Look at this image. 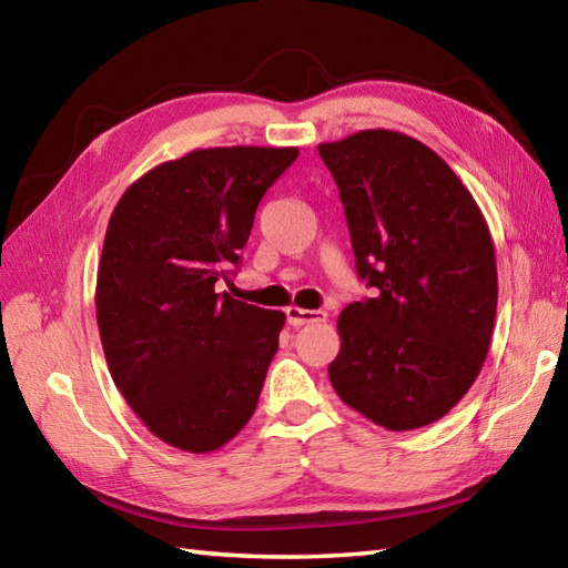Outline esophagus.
I'll list each match as a JSON object with an SVG mask.
<instances>
[{
  "label": "esophagus",
  "instance_id": "1",
  "mask_svg": "<svg viewBox=\"0 0 568 568\" xmlns=\"http://www.w3.org/2000/svg\"><path fill=\"white\" fill-rule=\"evenodd\" d=\"M285 315H287V324H293V327H303V324H310V322H327V312L303 310V307H295V305L287 307Z\"/></svg>",
  "mask_w": 568,
  "mask_h": 568
}]
</instances>
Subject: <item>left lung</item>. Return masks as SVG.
<instances>
[{
    "instance_id": "left-lung-1",
    "label": "left lung",
    "mask_w": 568,
    "mask_h": 568,
    "mask_svg": "<svg viewBox=\"0 0 568 568\" xmlns=\"http://www.w3.org/2000/svg\"><path fill=\"white\" fill-rule=\"evenodd\" d=\"M317 151L356 271L376 287L336 322L332 388L385 429L427 427L468 393L490 348L498 268L486 216L446 161L400 131H356Z\"/></svg>"
}]
</instances>
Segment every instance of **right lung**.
<instances>
[{
    "label": "right lung",
    "mask_w": 568,
    "mask_h": 568,
    "mask_svg": "<svg viewBox=\"0 0 568 568\" xmlns=\"http://www.w3.org/2000/svg\"><path fill=\"white\" fill-rule=\"evenodd\" d=\"M297 153L190 151L131 183L106 224L94 291L106 366L149 432L180 452H216L256 413L285 315L214 287Z\"/></svg>",
    "instance_id": "right-lung-1"
}]
</instances>
